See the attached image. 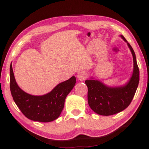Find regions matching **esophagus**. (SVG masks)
I'll list each match as a JSON object with an SVG mask.
<instances>
[{
  "label": "esophagus",
  "instance_id": "esophagus-1",
  "mask_svg": "<svg viewBox=\"0 0 149 149\" xmlns=\"http://www.w3.org/2000/svg\"><path fill=\"white\" fill-rule=\"evenodd\" d=\"M87 77V72L85 71H80L78 73V74H77V79L81 81H83L85 79H86Z\"/></svg>",
  "mask_w": 149,
  "mask_h": 149
}]
</instances>
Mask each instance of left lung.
I'll return each mask as SVG.
<instances>
[{"label":"left lung","mask_w":149,"mask_h":149,"mask_svg":"<svg viewBox=\"0 0 149 149\" xmlns=\"http://www.w3.org/2000/svg\"><path fill=\"white\" fill-rule=\"evenodd\" d=\"M121 38L128 45L133 58V71L126 83L119 86H109L94 77L85 81L88 87V103L94 112L101 116L118 113L130 105L139 83V69L134 51L122 35Z\"/></svg>","instance_id":"left-lung-1"}]
</instances>
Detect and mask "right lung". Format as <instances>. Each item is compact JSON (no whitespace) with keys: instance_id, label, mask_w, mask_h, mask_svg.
I'll return each mask as SVG.
<instances>
[{"instance_id":"right-lung-1","label":"right lung","mask_w":149,"mask_h":149,"mask_svg":"<svg viewBox=\"0 0 149 149\" xmlns=\"http://www.w3.org/2000/svg\"><path fill=\"white\" fill-rule=\"evenodd\" d=\"M76 83L72 77L56 86L50 92L42 95L27 93L17 85L12 62L10 65V89L15 103L25 117L33 121L49 122L59 117L64 106L66 96Z\"/></svg>"}]
</instances>
